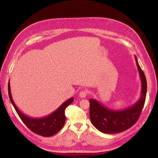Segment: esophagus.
<instances>
[{"mask_svg": "<svg viewBox=\"0 0 158 158\" xmlns=\"http://www.w3.org/2000/svg\"><path fill=\"white\" fill-rule=\"evenodd\" d=\"M87 94H88L87 91H86V90H82V91H81L80 93L79 94V95L81 98H85L86 97Z\"/></svg>", "mask_w": 158, "mask_h": 158, "instance_id": "obj_1", "label": "esophagus"}]
</instances>
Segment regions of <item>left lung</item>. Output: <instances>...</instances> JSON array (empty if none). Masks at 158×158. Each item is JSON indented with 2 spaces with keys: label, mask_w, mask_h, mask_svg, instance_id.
Masks as SVG:
<instances>
[{
  "label": "left lung",
  "mask_w": 158,
  "mask_h": 158,
  "mask_svg": "<svg viewBox=\"0 0 158 158\" xmlns=\"http://www.w3.org/2000/svg\"><path fill=\"white\" fill-rule=\"evenodd\" d=\"M135 60L142 81V91L139 100L131 107L122 110H113L104 106L94 98L89 101V117L92 123L98 131L105 134H115L132 127L137 122L143 107L146 94L147 80L143 70Z\"/></svg>",
  "instance_id": "left-lung-1"
}]
</instances>
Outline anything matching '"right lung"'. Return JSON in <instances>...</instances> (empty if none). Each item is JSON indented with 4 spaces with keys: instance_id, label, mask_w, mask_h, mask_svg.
Listing matches in <instances>:
<instances>
[{
    "instance_id": "1",
    "label": "right lung",
    "mask_w": 158,
    "mask_h": 158,
    "mask_svg": "<svg viewBox=\"0 0 158 158\" xmlns=\"http://www.w3.org/2000/svg\"><path fill=\"white\" fill-rule=\"evenodd\" d=\"M8 94L14 108L26 126L35 133L45 137L52 136L62 129L66 120L65 109L73 101V98L72 97L49 115L41 118H32L24 114L15 105L11 96L10 82L8 83Z\"/></svg>"
}]
</instances>
